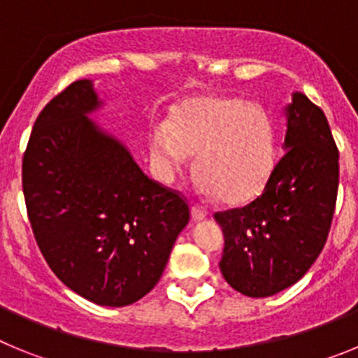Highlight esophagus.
I'll return each instance as SVG.
<instances>
[{
  "label": "esophagus",
  "mask_w": 358,
  "mask_h": 358,
  "mask_svg": "<svg viewBox=\"0 0 358 358\" xmlns=\"http://www.w3.org/2000/svg\"><path fill=\"white\" fill-rule=\"evenodd\" d=\"M192 217H194V220H204L208 217V211L202 206H199V204H194L192 206Z\"/></svg>",
  "instance_id": "1"
}]
</instances>
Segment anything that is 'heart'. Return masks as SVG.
Masks as SVG:
<instances>
[{
  "label": "heart",
  "mask_w": 358,
  "mask_h": 358,
  "mask_svg": "<svg viewBox=\"0 0 358 358\" xmlns=\"http://www.w3.org/2000/svg\"><path fill=\"white\" fill-rule=\"evenodd\" d=\"M197 154L202 194L231 204L251 201L273 176V122L255 102L224 94L189 98L173 113L170 127L150 132V156L164 181H173Z\"/></svg>",
  "instance_id": "heart-1"
}]
</instances>
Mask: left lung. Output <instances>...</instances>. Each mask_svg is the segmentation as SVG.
<instances>
[{
  "label": "left lung",
  "mask_w": 358,
  "mask_h": 358,
  "mask_svg": "<svg viewBox=\"0 0 358 358\" xmlns=\"http://www.w3.org/2000/svg\"><path fill=\"white\" fill-rule=\"evenodd\" d=\"M337 188L339 150L327 116L294 93L285 154L262 195L215 213L224 231V280L249 297L274 296L301 280L327 243Z\"/></svg>",
  "instance_id": "1"
}]
</instances>
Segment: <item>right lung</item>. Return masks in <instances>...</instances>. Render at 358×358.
Returning <instances> with one entry per match:
<instances>
[{"label": "right lung", "instance_id": "add662e5", "mask_svg": "<svg viewBox=\"0 0 358 358\" xmlns=\"http://www.w3.org/2000/svg\"><path fill=\"white\" fill-rule=\"evenodd\" d=\"M98 107L91 80L46 103L24 150L23 194L55 276L96 305L125 306L156 287L189 208L87 118Z\"/></svg>", "mask_w": 358, "mask_h": 358}]
</instances>
